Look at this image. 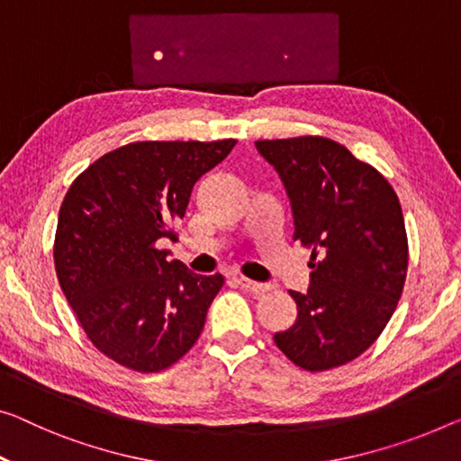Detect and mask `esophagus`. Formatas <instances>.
<instances>
[{"label":"esophagus","instance_id":"34e87169","mask_svg":"<svg viewBox=\"0 0 461 461\" xmlns=\"http://www.w3.org/2000/svg\"><path fill=\"white\" fill-rule=\"evenodd\" d=\"M238 284L242 285L244 290H249L252 294H265L271 287V285H267V284H258V281H252L249 277H238Z\"/></svg>","mask_w":461,"mask_h":461}]
</instances>
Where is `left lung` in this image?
Segmentation results:
<instances>
[{"label": "left lung", "mask_w": 461, "mask_h": 461, "mask_svg": "<svg viewBox=\"0 0 461 461\" xmlns=\"http://www.w3.org/2000/svg\"><path fill=\"white\" fill-rule=\"evenodd\" d=\"M279 171L294 240L311 249V287L290 292L298 319L275 333L296 366H343L379 339L402 298L408 233L400 198L381 171L325 136L257 140Z\"/></svg>", "instance_id": "1"}]
</instances>
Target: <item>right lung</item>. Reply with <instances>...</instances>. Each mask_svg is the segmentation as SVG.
Instances as JSON below:
<instances>
[{
	"instance_id": "1",
	"label": "right lung",
	"mask_w": 461,
	"mask_h": 461,
	"mask_svg": "<svg viewBox=\"0 0 461 461\" xmlns=\"http://www.w3.org/2000/svg\"><path fill=\"white\" fill-rule=\"evenodd\" d=\"M238 140H139L99 157L59 207L53 263L82 331L107 358L159 373L201 338L223 275H194L167 260L198 177Z\"/></svg>"
}]
</instances>
